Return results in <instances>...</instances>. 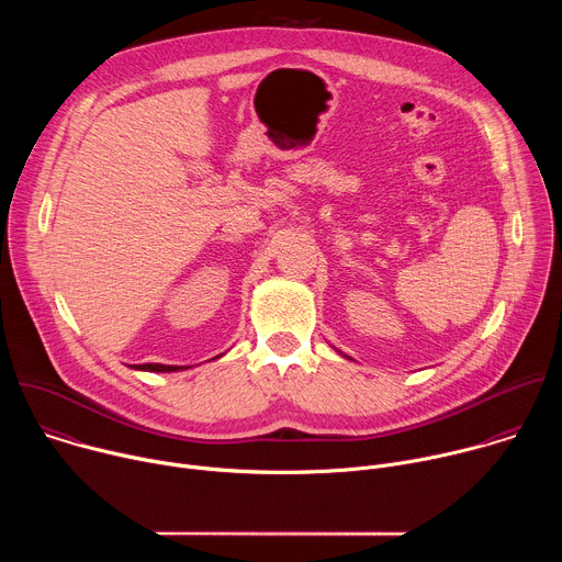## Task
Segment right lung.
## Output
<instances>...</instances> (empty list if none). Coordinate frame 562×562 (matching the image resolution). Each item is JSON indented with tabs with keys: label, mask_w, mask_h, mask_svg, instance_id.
Here are the masks:
<instances>
[{
	"label": "right lung",
	"mask_w": 562,
	"mask_h": 562,
	"mask_svg": "<svg viewBox=\"0 0 562 562\" xmlns=\"http://www.w3.org/2000/svg\"><path fill=\"white\" fill-rule=\"evenodd\" d=\"M135 369H142V371H178L182 367H171V364H139Z\"/></svg>",
	"instance_id": "1"
}]
</instances>
